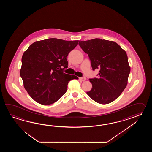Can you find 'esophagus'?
<instances>
[{
	"mask_svg": "<svg viewBox=\"0 0 152 152\" xmlns=\"http://www.w3.org/2000/svg\"><path fill=\"white\" fill-rule=\"evenodd\" d=\"M79 80L81 81H85L86 80V78L85 77H79Z\"/></svg>",
	"mask_w": 152,
	"mask_h": 152,
	"instance_id": "esophagus-1",
	"label": "esophagus"
}]
</instances>
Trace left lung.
<instances>
[{
	"label": "left lung",
	"mask_w": 152,
	"mask_h": 152,
	"mask_svg": "<svg viewBox=\"0 0 152 152\" xmlns=\"http://www.w3.org/2000/svg\"><path fill=\"white\" fill-rule=\"evenodd\" d=\"M79 45L88 55L92 69H100L98 78L90 79L92 87L86 93L98 103L113 102L128 84L130 67L126 52L116 42L100 39L80 41Z\"/></svg>",
	"instance_id": "1"
}]
</instances>
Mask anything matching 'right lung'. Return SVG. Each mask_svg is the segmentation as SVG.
I'll use <instances>...</instances> for the list:
<instances>
[{"label": "right lung", "mask_w": 152, "mask_h": 152, "mask_svg": "<svg viewBox=\"0 0 152 152\" xmlns=\"http://www.w3.org/2000/svg\"><path fill=\"white\" fill-rule=\"evenodd\" d=\"M78 42L45 39L33 43L24 52L20 75L25 89L36 102L42 105L55 103L66 92L68 82L78 79L62 71L67 68L66 58Z\"/></svg>", "instance_id": "1"}]
</instances>
